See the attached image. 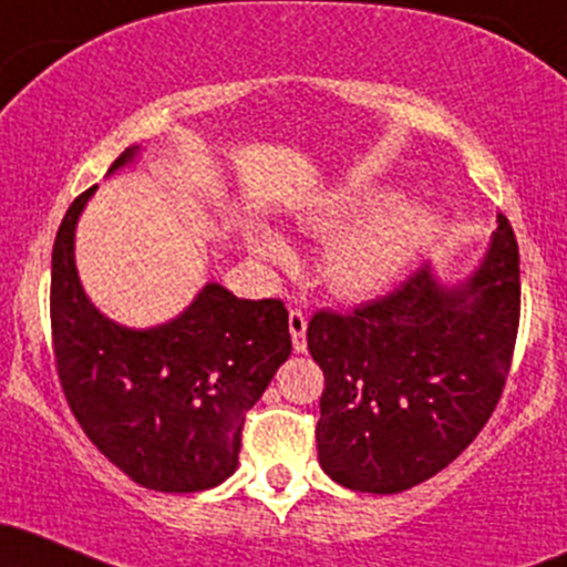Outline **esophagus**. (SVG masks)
I'll return each mask as SVG.
<instances>
[{
	"instance_id": "obj_1",
	"label": "esophagus",
	"mask_w": 567,
	"mask_h": 567,
	"mask_svg": "<svg viewBox=\"0 0 567 567\" xmlns=\"http://www.w3.org/2000/svg\"><path fill=\"white\" fill-rule=\"evenodd\" d=\"M288 326H290V339H293V350L307 352V315H303L301 309H290Z\"/></svg>"
}]
</instances>
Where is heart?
I'll list each match as a JSON object with an SVG mask.
<instances>
[{"mask_svg":"<svg viewBox=\"0 0 567 567\" xmlns=\"http://www.w3.org/2000/svg\"><path fill=\"white\" fill-rule=\"evenodd\" d=\"M312 234H340L326 245L320 277L328 290L344 298L371 296L395 282L425 250L441 228L433 204L398 198L382 190H344L303 220ZM252 255L269 266L288 264L290 247L264 220L245 228Z\"/></svg>","mask_w":567,"mask_h":567,"instance_id":"b5f03b06","label":"heart"}]
</instances>
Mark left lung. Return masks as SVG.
I'll list each match as a JSON object with an SVG mask.
<instances>
[{"mask_svg":"<svg viewBox=\"0 0 567 567\" xmlns=\"http://www.w3.org/2000/svg\"><path fill=\"white\" fill-rule=\"evenodd\" d=\"M519 326V250L497 215L463 282L422 266L352 315L317 312L309 352L326 374L317 455L354 493L393 495L455 460L501 401Z\"/></svg>","mask_w":567,"mask_h":567,"instance_id":"8db88e82","label":"left lung"}]
</instances>
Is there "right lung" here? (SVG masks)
<instances>
[{"instance_id":"add662e5","label":"right lung","mask_w":567,"mask_h":567,"mask_svg":"<svg viewBox=\"0 0 567 567\" xmlns=\"http://www.w3.org/2000/svg\"><path fill=\"white\" fill-rule=\"evenodd\" d=\"M140 145L110 166L134 164ZM96 185L66 209L53 245L51 326L61 388L110 463L158 493H198L239 465L247 409L290 358L279 298H236L207 282L169 322L126 328L99 312L74 266V231Z\"/></svg>"}]
</instances>
